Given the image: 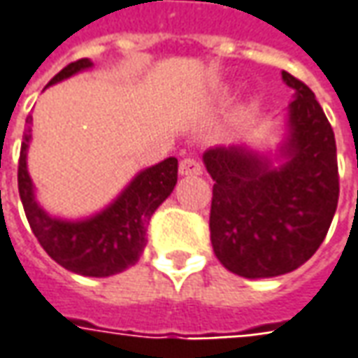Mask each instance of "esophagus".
I'll return each mask as SVG.
<instances>
[{"label": "esophagus", "instance_id": "esophagus-1", "mask_svg": "<svg viewBox=\"0 0 358 358\" xmlns=\"http://www.w3.org/2000/svg\"><path fill=\"white\" fill-rule=\"evenodd\" d=\"M180 174L182 176H199L201 164L196 159H182L180 160Z\"/></svg>", "mask_w": 358, "mask_h": 358}]
</instances>
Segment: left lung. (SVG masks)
Masks as SVG:
<instances>
[{"mask_svg":"<svg viewBox=\"0 0 358 358\" xmlns=\"http://www.w3.org/2000/svg\"><path fill=\"white\" fill-rule=\"evenodd\" d=\"M294 92L276 150L213 147L203 164L213 178V252L233 274L272 278L296 271L325 239L339 199L337 147L313 92L282 70Z\"/></svg>","mask_w":358,"mask_h":358,"instance_id":"left-lung-1","label":"left lung"}]
</instances>
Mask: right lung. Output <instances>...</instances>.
Wrapping results in <instances>:
<instances>
[{
    "mask_svg": "<svg viewBox=\"0 0 358 358\" xmlns=\"http://www.w3.org/2000/svg\"><path fill=\"white\" fill-rule=\"evenodd\" d=\"M90 68H94L90 58L76 60L60 70L48 86ZM31 125L33 117L29 115L17 180L27 221L41 247L60 266L82 276L106 278L127 271L147 247V227L152 213L176 186L178 160L169 157L155 166L143 169L103 210L80 220H68L48 213L36 199V188L27 169V155L33 138Z\"/></svg>",
    "mask_w": 358,
    "mask_h": 358,
    "instance_id": "obj_1",
    "label": "right lung"
}]
</instances>
